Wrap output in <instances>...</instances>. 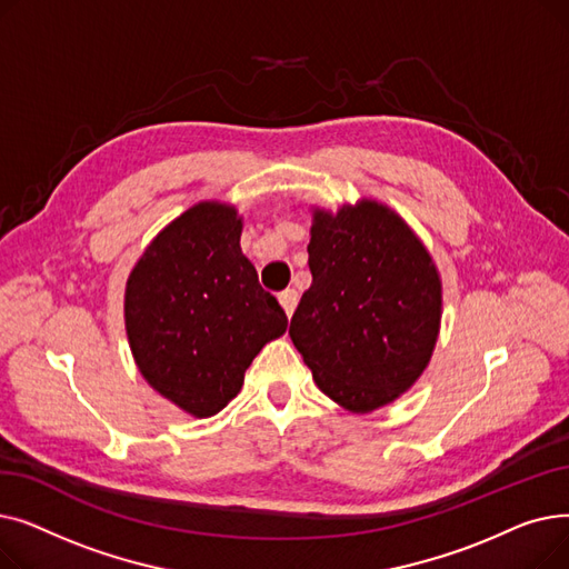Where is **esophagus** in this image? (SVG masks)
<instances>
[{"instance_id": "34e87169", "label": "esophagus", "mask_w": 569, "mask_h": 569, "mask_svg": "<svg viewBox=\"0 0 569 569\" xmlns=\"http://www.w3.org/2000/svg\"><path fill=\"white\" fill-rule=\"evenodd\" d=\"M297 300H300V295H297L295 288H286V290L279 292V302H281L283 311H286L288 316H292V311H295V307H297Z\"/></svg>"}]
</instances>
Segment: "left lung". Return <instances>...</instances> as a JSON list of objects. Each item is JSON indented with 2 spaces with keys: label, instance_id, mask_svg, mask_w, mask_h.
Here are the masks:
<instances>
[{
  "label": "left lung",
  "instance_id": "left-lung-1",
  "mask_svg": "<svg viewBox=\"0 0 569 569\" xmlns=\"http://www.w3.org/2000/svg\"><path fill=\"white\" fill-rule=\"evenodd\" d=\"M305 290L290 339L320 390L355 412L395 401L422 376L438 339L440 279L415 232L365 200L313 214Z\"/></svg>",
  "mask_w": 569,
  "mask_h": 569
}]
</instances>
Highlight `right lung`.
Segmentation results:
<instances>
[{
	"mask_svg": "<svg viewBox=\"0 0 569 569\" xmlns=\"http://www.w3.org/2000/svg\"><path fill=\"white\" fill-rule=\"evenodd\" d=\"M239 234L234 207L200 202L159 232L127 283V335L140 373L196 417L232 401L253 357L288 327Z\"/></svg>",
	"mask_w": 569,
	"mask_h": 569,
	"instance_id": "right-lung-1",
	"label": "right lung"
}]
</instances>
